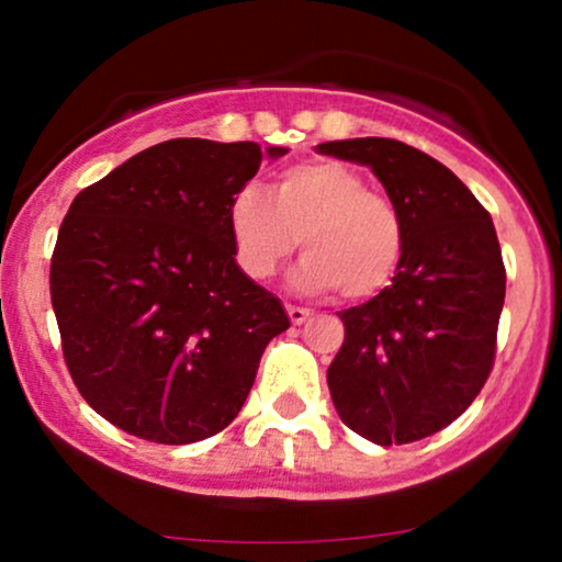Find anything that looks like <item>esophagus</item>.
<instances>
[{"mask_svg": "<svg viewBox=\"0 0 562 562\" xmlns=\"http://www.w3.org/2000/svg\"><path fill=\"white\" fill-rule=\"evenodd\" d=\"M285 308H288V317L293 325H303V322L308 319V308L295 306V303H285Z\"/></svg>", "mask_w": 562, "mask_h": 562, "instance_id": "obj_1", "label": "esophagus"}]
</instances>
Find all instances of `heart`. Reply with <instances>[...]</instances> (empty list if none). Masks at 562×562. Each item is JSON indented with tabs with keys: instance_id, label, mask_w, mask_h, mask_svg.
Returning a JSON list of instances; mask_svg holds the SVG:
<instances>
[{
	"instance_id": "heart-1",
	"label": "heart",
	"mask_w": 562,
	"mask_h": 562,
	"mask_svg": "<svg viewBox=\"0 0 562 562\" xmlns=\"http://www.w3.org/2000/svg\"><path fill=\"white\" fill-rule=\"evenodd\" d=\"M237 267L261 282L301 248L293 282L308 293L338 290L346 301L383 293L402 267L406 224L391 198L338 160H303L277 173L272 192L245 184L227 209Z\"/></svg>"
}]
</instances>
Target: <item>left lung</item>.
<instances>
[{
	"instance_id": "1",
	"label": "left lung",
	"mask_w": 562,
	"mask_h": 562,
	"mask_svg": "<svg viewBox=\"0 0 562 562\" xmlns=\"http://www.w3.org/2000/svg\"><path fill=\"white\" fill-rule=\"evenodd\" d=\"M317 150L370 166L406 224L391 285L340 312L346 338L327 367L333 404L367 441H420L473 404L494 367L507 280L494 222L447 166L404 142L340 139Z\"/></svg>"
}]
</instances>
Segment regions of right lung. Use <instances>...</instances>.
<instances>
[{
	"instance_id": "add662e5",
	"label": "right lung",
	"mask_w": 562,
	"mask_h": 562,
	"mask_svg": "<svg viewBox=\"0 0 562 562\" xmlns=\"http://www.w3.org/2000/svg\"><path fill=\"white\" fill-rule=\"evenodd\" d=\"M285 153L169 139L74 198L49 293L70 378L115 428L179 447L243 409L263 348L290 319L237 267L227 209L263 158Z\"/></svg>"
}]
</instances>
